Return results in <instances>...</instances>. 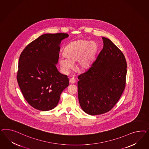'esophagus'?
I'll list each match as a JSON object with an SVG mask.
<instances>
[{"label": "esophagus", "mask_w": 149, "mask_h": 149, "mask_svg": "<svg viewBox=\"0 0 149 149\" xmlns=\"http://www.w3.org/2000/svg\"><path fill=\"white\" fill-rule=\"evenodd\" d=\"M75 82H76V80L74 77H72L69 79V82L70 84H75Z\"/></svg>", "instance_id": "esophagus-1"}]
</instances>
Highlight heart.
<instances>
[{"label": "heart", "mask_w": 149, "mask_h": 149, "mask_svg": "<svg viewBox=\"0 0 149 149\" xmlns=\"http://www.w3.org/2000/svg\"><path fill=\"white\" fill-rule=\"evenodd\" d=\"M97 51V45L95 41H75L68 44L64 50L62 56L59 59V63L63 72L68 73L74 68L77 61V68L84 70L90 67Z\"/></svg>", "instance_id": "heart-1"}]
</instances>
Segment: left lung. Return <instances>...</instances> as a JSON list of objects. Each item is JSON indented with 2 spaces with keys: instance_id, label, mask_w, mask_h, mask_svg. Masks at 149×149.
I'll use <instances>...</instances> for the list:
<instances>
[{
  "instance_id": "1",
  "label": "left lung",
  "mask_w": 149,
  "mask_h": 149,
  "mask_svg": "<svg viewBox=\"0 0 149 149\" xmlns=\"http://www.w3.org/2000/svg\"><path fill=\"white\" fill-rule=\"evenodd\" d=\"M103 48L86 72L78 76V98L82 109L91 115L111 110L126 86L125 57L111 41L102 37Z\"/></svg>"
}]
</instances>
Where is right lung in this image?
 Segmentation results:
<instances>
[{"mask_svg": "<svg viewBox=\"0 0 149 149\" xmlns=\"http://www.w3.org/2000/svg\"><path fill=\"white\" fill-rule=\"evenodd\" d=\"M66 33L45 34L29 44L19 58L17 80L24 99L41 111L54 108L69 85L67 75L59 72V44Z\"/></svg>", "mask_w": 149, "mask_h": 149, "instance_id": "add662e5", "label": "right lung"}]
</instances>
